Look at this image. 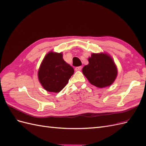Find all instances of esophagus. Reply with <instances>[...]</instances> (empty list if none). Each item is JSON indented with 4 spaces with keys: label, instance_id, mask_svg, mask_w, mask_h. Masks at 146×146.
Segmentation results:
<instances>
[{
    "label": "esophagus",
    "instance_id": "1",
    "mask_svg": "<svg viewBox=\"0 0 146 146\" xmlns=\"http://www.w3.org/2000/svg\"><path fill=\"white\" fill-rule=\"evenodd\" d=\"M82 66H78V67H76L75 68V70H76V71H80V70H82Z\"/></svg>",
    "mask_w": 146,
    "mask_h": 146
}]
</instances>
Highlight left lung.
<instances>
[{
    "mask_svg": "<svg viewBox=\"0 0 146 146\" xmlns=\"http://www.w3.org/2000/svg\"><path fill=\"white\" fill-rule=\"evenodd\" d=\"M89 64L84 66L82 72L92 85L98 88L110 86L115 80L117 69L113 60L105 53L91 54Z\"/></svg>",
    "mask_w": 146,
    "mask_h": 146,
    "instance_id": "obj_1",
    "label": "left lung"
}]
</instances>
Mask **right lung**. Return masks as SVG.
Segmentation results:
<instances>
[{"label":"right lung","instance_id":"right-lung-1","mask_svg":"<svg viewBox=\"0 0 146 146\" xmlns=\"http://www.w3.org/2000/svg\"><path fill=\"white\" fill-rule=\"evenodd\" d=\"M74 72V68L63 60L61 53L49 52L42 61L38 76L46 91L58 92L67 85Z\"/></svg>","mask_w":146,"mask_h":146}]
</instances>
